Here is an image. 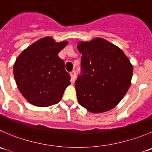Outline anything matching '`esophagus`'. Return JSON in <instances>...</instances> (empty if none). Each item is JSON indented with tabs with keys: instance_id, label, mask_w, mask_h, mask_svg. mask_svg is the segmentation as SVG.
Returning <instances> with one entry per match:
<instances>
[{
	"instance_id": "34e87169",
	"label": "esophagus",
	"mask_w": 152,
	"mask_h": 152,
	"mask_svg": "<svg viewBox=\"0 0 152 152\" xmlns=\"http://www.w3.org/2000/svg\"><path fill=\"white\" fill-rule=\"evenodd\" d=\"M70 77H71L72 82H73L75 79V77H76V71H75V70H73V71L70 72Z\"/></svg>"
}]
</instances>
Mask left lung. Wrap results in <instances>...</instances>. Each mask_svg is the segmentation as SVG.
I'll return each instance as SVG.
<instances>
[{
	"label": "left lung",
	"instance_id": "8db88e82",
	"mask_svg": "<svg viewBox=\"0 0 152 152\" xmlns=\"http://www.w3.org/2000/svg\"><path fill=\"white\" fill-rule=\"evenodd\" d=\"M81 74L75 82L79 104L93 113L114 108L128 91L133 67L118 47L102 38L81 42Z\"/></svg>",
	"mask_w": 152,
	"mask_h": 152
}]
</instances>
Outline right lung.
<instances>
[{
    "mask_svg": "<svg viewBox=\"0 0 152 152\" xmlns=\"http://www.w3.org/2000/svg\"><path fill=\"white\" fill-rule=\"evenodd\" d=\"M68 43L50 37L39 39L17 58L14 76L20 92L31 104L49 107L60 102L70 84V74L58 53Z\"/></svg>",
    "mask_w": 152,
    "mask_h": 152,
    "instance_id": "right-lung-1",
    "label": "right lung"
}]
</instances>
